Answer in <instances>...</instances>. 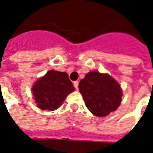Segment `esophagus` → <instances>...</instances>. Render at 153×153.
Segmentation results:
<instances>
[{
    "mask_svg": "<svg viewBox=\"0 0 153 153\" xmlns=\"http://www.w3.org/2000/svg\"><path fill=\"white\" fill-rule=\"evenodd\" d=\"M78 85H79V82L78 81H76V82H73V85L76 89H78Z\"/></svg>",
    "mask_w": 153,
    "mask_h": 153,
    "instance_id": "obj_1",
    "label": "esophagus"
}]
</instances>
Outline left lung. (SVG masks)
Segmentation results:
<instances>
[{
  "mask_svg": "<svg viewBox=\"0 0 153 153\" xmlns=\"http://www.w3.org/2000/svg\"><path fill=\"white\" fill-rule=\"evenodd\" d=\"M79 91L87 109L96 116L103 117L114 111L122 100L119 83L107 74L91 71L82 79Z\"/></svg>",
  "mask_w": 153,
  "mask_h": 153,
  "instance_id": "1",
  "label": "left lung"
}]
</instances>
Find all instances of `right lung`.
<instances>
[{
    "label": "right lung",
    "mask_w": 153,
    "mask_h": 153,
    "mask_svg": "<svg viewBox=\"0 0 153 153\" xmlns=\"http://www.w3.org/2000/svg\"><path fill=\"white\" fill-rule=\"evenodd\" d=\"M74 90L66 72L53 70L48 71L32 88L37 105L44 110L57 109Z\"/></svg>",
    "instance_id": "right-lung-1"
}]
</instances>
